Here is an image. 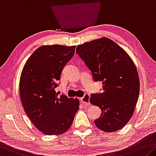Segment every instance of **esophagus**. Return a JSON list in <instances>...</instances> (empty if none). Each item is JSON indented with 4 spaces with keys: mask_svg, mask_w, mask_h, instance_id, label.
<instances>
[{
    "mask_svg": "<svg viewBox=\"0 0 156 156\" xmlns=\"http://www.w3.org/2000/svg\"><path fill=\"white\" fill-rule=\"evenodd\" d=\"M90 94H85V96H84L83 97L80 98L81 103H82V104L84 105H90Z\"/></svg>",
    "mask_w": 156,
    "mask_h": 156,
    "instance_id": "34e87169",
    "label": "esophagus"
}]
</instances>
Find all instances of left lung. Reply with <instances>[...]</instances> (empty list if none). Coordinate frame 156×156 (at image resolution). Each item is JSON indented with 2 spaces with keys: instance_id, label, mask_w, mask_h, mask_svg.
Returning a JSON list of instances; mask_svg holds the SVG:
<instances>
[{
  "instance_id": "8db88e82",
  "label": "left lung",
  "mask_w": 156,
  "mask_h": 156,
  "mask_svg": "<svg viewBox=\"0 0 156 156\" xmlns=\"http://www.w3.org/2000/svg\"><path fill=\"white\" fill-rule=\"evenodd\" d=\"M76 53L95 82L103 84V93L93 94L90 99L102 111L94 122L96 127L109 133L122 129L132 117L139 97V76L132 59L107 37L78 45Z\"/></svg>"
}]
</instances>
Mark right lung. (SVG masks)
<instances>
[{
  "label": "right lung",
  "mask_w": 156,
  "mask_h": 156,
  "mask_svg": "<svg viewBox=\"0 0 156 156\" xmlns=\"http://www.w3.org/2000/svg\"><path fill=\"white\" fill-rule=\"evenodd\" d=\"M76 46L45 45L26 61L19 82L22 105L30 119L47 135L62 134L71 127L79 108L78 98L58 96L55 91L62 71Z\"/></svg>",
  "instance_id": "add662e5"
}]
</instances>
